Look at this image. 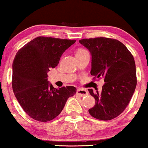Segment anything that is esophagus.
Segmentation results:
<instances>
[{"mask_svg":"<svg viewBox=\"0 0 148 148\" xmlns=\"http://www.w3.org/2000/svg\"><path fill=\"white\" fill-rule=\"evenodd\" d=\"M76 94L79 95L81 97H84V96H86L88 95V91L84 89H81V88H79V89H77V90H76Z\"/></svg>","mask_w":148,"mask_h":148,"instance_id":"34e87169","label":"esophagus"}]
</instances>
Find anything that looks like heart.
I'll return each instance as SVG.
<instances>
[{
  "label": "heart",
  "instance_id": "1",
  "mask_svg": "<svg viewBox=\"0 0 148 148\" xmlns=\"http://www.w3.org/2000/svg\"><path fill=\"white\" fill-rule=\"evenodd\" d=\"M85 51H86L85 50V49H79V50H78V51H77V53H79L85 52Z\"/></svg>",
  "mask_w": 148,
  "mask_h": 148
}]
</instances>
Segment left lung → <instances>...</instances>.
Listing matches in <instances>:
<instances>
[{"label":"left lung","instance_id":"left-lung-1","mask_svg":"<svg viewBox=\"0 0 148 148\" xmlns=\"http://www.w3.org/2000/svg\"><path fill=\"white\" fill-rule=\"evenodd\" d=\"M79 42L92 55L91 75L94 79L103 77L105 82L100 92L88 90L95 99V104L88 111L98 120H112L125 111L136 86L133 56L125 45L115 39L95 37Z\"/></svg>","mask_w":148,"mask_h":148}]
</instances>
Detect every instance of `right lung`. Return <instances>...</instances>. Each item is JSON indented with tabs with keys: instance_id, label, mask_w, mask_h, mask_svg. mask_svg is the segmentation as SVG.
Masks as SVG:
<instances>
[{
	"instance_id": "1",
	"label": "right lung",
	"mask_w": 148,
	"mask_h": 148,
	"mask_svg": "<svg viewBox=\"0 0 148 148\" xmlns=\"http://www.w3.org/2000/svg\"><path fill=\"white\" fill-rule=\"evenodd\" d=\"M75 40L37 37L21 47L12 64L13 92L23 110L31 118L48 122L58 115L76 88L56 89L49 84L47 72L54 68Z\"/></svg>"
}]
</instances>
